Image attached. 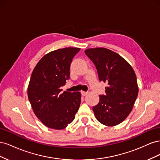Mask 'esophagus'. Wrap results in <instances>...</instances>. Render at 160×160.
<instances>
[{
  "label": "esophagus",
  "mask_w": 160,
  "mask_h": 160,
  "mask_svg": "<svg viewBox=\"0 0 160 160\" xmlns=\"http://www.w3.org/2000/svg\"><path fill=\"white\" fill-rule=\"evenodd\" d=\"M88 94V92H85V91H81V95L82 96H83V97H85V96H86Z\"/></svg>",
  "instance_id": "esophagus-1"
}]
</instances>
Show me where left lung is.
I'll return each instance as SVG.
<instances>
[{"label":"left lung","instance_id":"left-lung-1","mask_svg":"<svg viewBox=\"0 0 160 160\" xmlns=\"http://www.w3.org/2000/svg\"><path fill=\"white\" fill-rule=\"evenodd\" d=\"M95 65L99 79L108 83L105 95H99L93 107L96 119L107 126H115L126 119L138 95L135 72L122 57L105 48L85 51Z\"/></svg>","mask_w":160,"mask_h":160}]
</instances>
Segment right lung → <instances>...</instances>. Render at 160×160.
Listing matches in <instances>:
<instances>
[{
  "mask_svg": "<svg viewBox=\"0 0 160 160\" xmlns=\"http://www.w3.org/2000/svg\"><path fill=\"white\" fill-rule=\"evenodd\" d=\"M79 48L67 47L45 55L33 69L28 87V98L34 113L45 126L65 129L75 119L81 103L80 92L60 88L69 79L70 65Z\"/></svg>",
  "mask_w": 160,
  "mask_h": 160,
  "instance_id": "1",
  "label": "right lung"
}]
</instances>
